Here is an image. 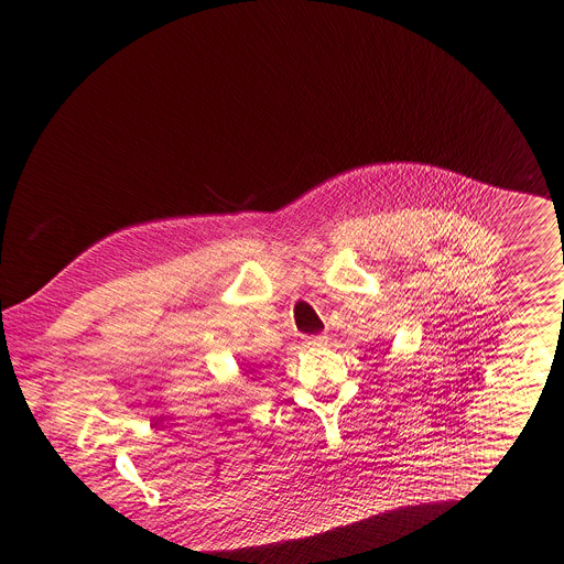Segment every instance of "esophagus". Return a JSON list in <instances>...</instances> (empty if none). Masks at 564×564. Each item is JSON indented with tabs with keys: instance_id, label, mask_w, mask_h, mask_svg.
<instances>
[{
	"instance_id": "1",
	"label": "esophagus",
	"mask_w": 564,
	"mask_h": 564,
	"mask_svg": "<svg viewBox=\"0 0 564 564\" xmlns=\"http://www.w3.org/2000/svg\"><path fill=\"white\" fill-rule=\"evenodd\" d=\"M328 343L326 335H313V337H306V345L308 347H324Z\"/></svg>"
}]
</instances>
